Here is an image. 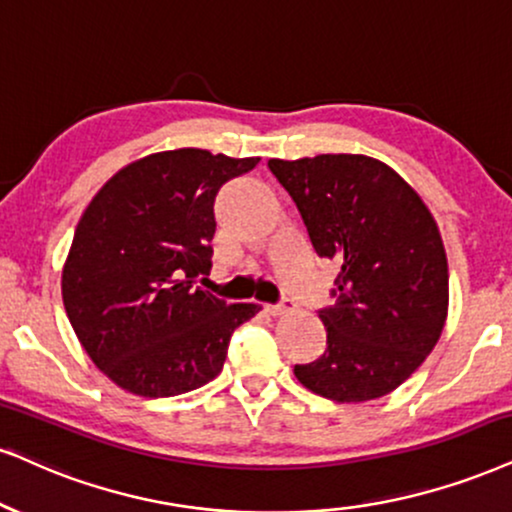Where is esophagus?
Returning a JSON list of instances; mask_svg holds the SVG:
<instances>
[{"mask_svg": "<svg viewBox=\"0 0 512 512\" xmlns=\"http://www.w3.org/2000/svg\"><path fill=\"white\" fill-rule=\"evenodd\" d=\"M266 311H268L270 315H282V313L292 311V301H282V304H268Z\"/></svg>", "mask_w": 512, "mask_h": 512, "instance_id": "1", "label": "esophagus"}]
</instances>
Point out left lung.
Returning <instances> with one entry per match:
<instances>
[{"instance_id":"obj_1","label":"left lung","mask_w":512,"mask_h":512,"mask_svg":"<svg viewBox=\"0 0 512 512\" xmlns=\"http://www.w3.org/2000/svg\"><path fill=\"white\" fill-rule=\"evenodd\" d=\"M315 254L334 258L337 304L318 311L327 349L296 380L337 403L380 399L420 368L449 313V263L437 220L387 163L363 154L270 159Z\"/></svg>"}]
</instances>
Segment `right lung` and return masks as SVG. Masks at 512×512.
Segmentation results:
<instances>
[{"label": "right lung", "instance_id": "add662e5", "mask_svg": "<svg viewBox=\"0 0 512 512\" xmlns=\"http://www.w3.org/2000/svg\"><path fill=\"white\" fill-rule=\"evenodd\" d=\"M206 149L149 154L118 170L75 227L61 294L109 380L144 399L204 387L239 325L261 311L199 287L211 270L218 189L258 166Z\"/></svg>", "mask_w": 512, "mask_h": 512}]
</instances>
